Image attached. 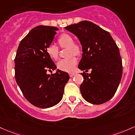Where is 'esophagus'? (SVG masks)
<instances>
[{
	"instance_id": "esophagus-1",
	"label": "esophagus",
	"mask_w": 135,
	"mask_h": 135,
	"mask_svg": "<svg viewBox=\"0 0 135 135\" xmlns=\"http://www.w3.org/2000/svg\"><path fill=\"white\" fill-rule=\"evenodd\" d=\"M75 74V73H74V72H70V73H69V75H70V77L74 76Z\"/></svg>"
}]
</instances>
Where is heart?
<instances>
[{
    "label": "heart",
    "mask_w": 135,
    "mask_h": 135,
    "mask_svg": "<svg viewBox=\"0 0 135 135\" xmlns=\"http://www.w3.org/2000/svg\"><path fill=\"white\" fill-rule=\"evenodd\" d=\"M58 43L61 47H68V56L74 55L79 56L81 51L80 47L76 44H74V40L70 35L68 34H63L58 38ZM48 55L53 60H57L59 56V49L55 44H51L46 49ZM77 58L74 56H70L66 58L60 60L57 63V69L65 72H72L75 69L77 64Z\"/></svg>",
    "instance_id": "b5f03b06"
}]
</instances>
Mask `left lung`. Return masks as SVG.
<instances>
[{"label": "left lung", "mask_w": 135, "mask_h": 135, "mask_svg": "<svg viewBox=\"0 0 135 135\" xmlns=\"http://www.w3.org/2000/svg\"><path fill=\"white\" fill-rule=\"evenodd\" d=\"M65 29L75 35L82 46V58L78 68L91 69L81 74L84 81L80 86L82 97L93 104L110 100L116 92L122 75L119 49L111 35L89 21L70 25Z\"/></svg>", "instance_id": "1"}]
</instances>
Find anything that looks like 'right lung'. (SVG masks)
<instances>
[{"mask_svg":"<svg viewBox=\"0 0 135 135\" xmlns=\"http://www.w3.org/2000/svg\"><path fill=\"white\" fill-rule=\"evenodd\" d=\"M58 28L38 26L20 41L15 59V79L28 101L40 108H49L63 98L64 87L69 80L68 73L57 69L46 49L54 40Z\"/></svg>","mask_w":135,"mask_h":135,"instance_id":"1","label":"right lung"}]
</instances>
